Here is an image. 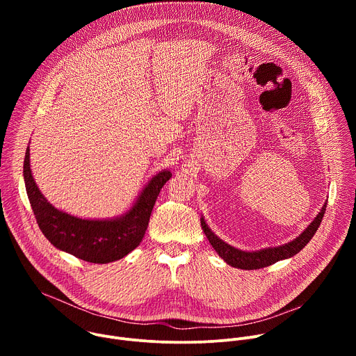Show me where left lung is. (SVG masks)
<instances>
[{"label":"left lung","mask_w":356,"mask_h":356,"mask_svg":"<svg viewBox=\"0 0 356 356\" xmlns=\"http://www.w3.org/2000/svg\"><path fill=\"white\" fill-rule=\"evenodd\" d=\"M325 209H327V202H324V206L321 207L320 213L310 222V225L304 229L298 236H296L293 241L283 243L280 246L264 248L259 250H250V252L231 246L229 243H227L221 238H218L211 231V228L207 225V222L202 216H201L200 221H201V228H202V231H204L211 246L216 249V252L228 265L238 268V269L255 270V269L270 266L279 261L289 259V258L297 255V253L312 241V238L317 232V229L321 224V220L325 214Z\"/></svg>","instance_id":"8db88e82"}]
</instances>
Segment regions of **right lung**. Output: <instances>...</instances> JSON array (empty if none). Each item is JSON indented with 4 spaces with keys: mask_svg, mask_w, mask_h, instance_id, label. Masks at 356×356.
Segmentation results:
<instances>
[{
    "mask_svg": "<svg viewBox=\"0 0 356 356\" xmlns=\"http://www.w3.org/2000/svg\"><path fill=\"white\" fill-rule=\"evenodd\" d=\"M170 177V170H161L146 183L127 213L91 220L58 210L44 198L32 176L29 146L24 161L26 194L42 234L59 250L91 264L120 261L142 242L155 201Z\"/></svg>",
    "mask_w": 356,
    "mask_h": 356,
    "instance_id": "add662e5",
    "label": "right lung"
}]
</instances>
